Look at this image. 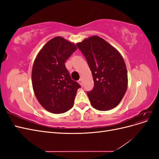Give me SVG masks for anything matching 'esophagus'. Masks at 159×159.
<instances>
[{
    "mask_svg": "<svg viewBox=\"0 0 159 159\" xmlns=\"http://www.w3.org/2000/svg\"><path fill=\"white\" fill-rule=\"evenodd\" d=\"M78 83L81 85H82V80H81V79H80L79 80H78Z\"/></svg>",
    "mask_w": 159,
    "mask_h": 159,
    "instance_id": "obj_1",
    "label": "esophagus"
}]
</instances>
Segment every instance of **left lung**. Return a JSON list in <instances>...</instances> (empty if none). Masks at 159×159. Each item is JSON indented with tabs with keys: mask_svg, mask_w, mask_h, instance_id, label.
<instances>
[{
	"mask_svg": "<svg viewBox=\"0 0 159 159\" xmlns=\"http://www.w3.org/2000/svg\"><path fill=\"white\" fill-rule=\"evenodd\" d=\"M88 61L94 87L87 94L91 105L99 111L115 107L127 88L125 63L121 54L103 38L93 36L77 43Z\"/></svg>",
	"mask_w": 159,
	"mask_h": 159,
	"instance_id": "8db88e82",
	"label": "left lung"
}]
</instances>
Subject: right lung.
I'll return each mask as SVG.
<instances>
[{"instance_id":"add662e5","label":"right lung","mask_w":159,"mask_h":159,"mask_svg":"<svg viewBox=\"0 0 159 159\" xmlns=\"http://www.w3.org/2000/svg\"><path fill=\"white\" fill-rule=\"evenodd\" d=\"M76 50L74 43L57 36L46 43L34 62V92L49 112L63 113L73 107L77 90L81 86L71 80L65 62Z\"/></svg>"}]
</instances>
